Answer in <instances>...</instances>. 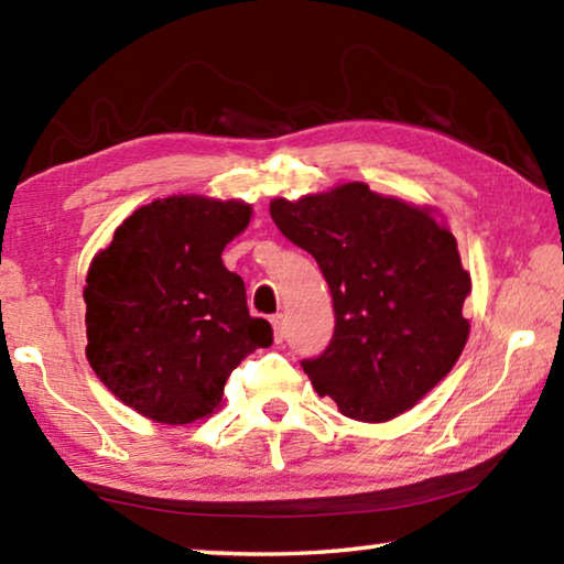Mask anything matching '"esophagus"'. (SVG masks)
I'll return each mask as SVG.
<instances>
[{"label": "esophagus", "instance_id": "esophagus-1", "mask_svg": "<svg viewBox=\"0 0 564 564\" xmlns=\"http://www.w3.org/2000/svg\"><path fill=\"white\" fill-rule=\"evenodd\" d=\"M271 323H273V330H275V340L281 343L285 338V326H283L281 313H275V316H271Z\"/></svg>", "mask_w": 564, "mask_h": 564}]
</instances>
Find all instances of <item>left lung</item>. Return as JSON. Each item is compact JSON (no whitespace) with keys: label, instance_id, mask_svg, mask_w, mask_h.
<instances>
[{"label":"left lung","instance_id":"left-lung-1","mask_svg":"<svg viewBox=\"0 0 564 564\" xmlns=\"http://www.w3.org/2000/svg\"><path fill=\"white\" fill-rule=\"evenodd\" d=\"M271 218L316 259L333 295L328 348L301 360L318 395L352 420L383 423L451 373L470 333V273L427 208L352 181L299 202L275 198Z\"/></svg>","mask_w":564,"mask_h":564}]
</instances>
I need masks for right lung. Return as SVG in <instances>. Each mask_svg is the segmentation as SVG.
Returning <instances> with one entry per match:
<instances>
[{
    "mask_svg": "<svg viewBox=\"0 0 564 564\" xmlns=\"http://www.w3.org/2000/svg\"><path fill=\"white\" fill-rule=\"evenodd\" d=\"M251 221L243 202L169 196L141 206L94 256L84 289L87 358L121 403L186 425L221 405L231 370L269 348L241 275L221 261Z\"/></svg>",
    "mask_w": 564,
    "mask_h": 564,
    "instance_id": "obj_1",
    "label": "right lung"
}]
</instances>
